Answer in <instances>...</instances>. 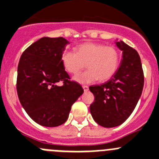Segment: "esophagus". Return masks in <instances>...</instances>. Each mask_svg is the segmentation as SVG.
I'll use <instances>...</instances> for the list:
<instances>
[{"label": "esophagus", "mask_w": 159, "mask_h": 159, "mask_svg": "<svg viewBox=\"0 0 159 159\" xmlns=\"http://www.w3.org/2000/svg\"><path fill=\"white\" fill-rule=\"evenodd\" d=\"M83 89H84V91H87V90H89V87H87V86H86V85H84V86H83Z\"/></svg>", "instance_id": "34e87169"}]
</instances>
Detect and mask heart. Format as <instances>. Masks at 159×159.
Instances as JSON below:
<instances>
[{"label":"heart","instance_id":"heart-1","mask_svg":"<svg viewBox=\"0 0 159 159\" xmlns=\"http://www.w3.org/2000/svg\"><path fill=\"white\" fill-rule=\"evenodd\" d=\"M61 62L65 69L72 74L88 67L89 69L75 75L73 80L80 84H90L98 80L106 81L111 79L119 69L120 54L113 46L85 43L75 48V53L64 51Z\"/></svg>","mask_w":159,"mask_h":159}]
</instances>
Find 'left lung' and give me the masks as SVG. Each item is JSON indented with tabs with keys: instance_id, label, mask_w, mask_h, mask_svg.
<instances>
[{
	"instance_id": "1",
	"label": "left lung",
	"mask_w": 159,
	"mask_h": 159,
	"mask_svg": "<svg viewBox=\"0 0 159 159\" xmlns=\"http://www.w3.org/2000/svg\"><path fill=\"white\" fill-rule=\"evenodd\" d=\"M122 51L117 72L106 83L90 86L94 101L90 106L95 122L106 128L123 123L134 111L143 87V72L138 53L123 41H116Z\"/></svg>"
}]
</instances>
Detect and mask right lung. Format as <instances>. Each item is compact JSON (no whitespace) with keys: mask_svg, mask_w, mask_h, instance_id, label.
<instances>
[{"mask_svg":"<svg viewBox=\"0 0 159 159\" xmlns=\"http://www.w3.org/2000/svg\"><path fill=\"white\" fill-rule=\"evenodd\" d=\"M69 43L63 37H43L27 48L19 60L16 85L19 101L40 126L65 123L72 105L84 93L80 84L69 80L61 62ZM61 81L64 84L57 85Z\"/></svg>","mask_w":159,"mask_h":159,"instance_id":"1","label":"right lung"}]
</instances>
